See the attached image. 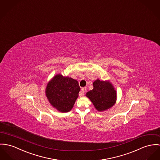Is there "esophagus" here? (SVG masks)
<instances>
[{
  "label": "esophagus",
  "mask_w": 160,
  "mask_h": 160,
  "mask_svg": "<svg viewBox=\"0 0 160 160\" xmlns=\"http://www.w3.org/2000/svg\"><path fill=\"white\" fill-rule=\"evenodd\" d=\"M86 90H87L86 88H85V87L81 89V91H80V94H79V96H83L84 95V93L86 92Z\"/></svg>",
  "instance_id": "esophagus-1"
}]
</instances>
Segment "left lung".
<instances>
[{
	"instance_id": "8db88e82",
	"label": "left lung",
	"mask_w": 160,
	"mask_h": 160,
	"mask_svg": "<svg viewBox=\"0 0 160 160\" xmlns=\"http://www.w3.org/2000/svg\"><path fill=\"white\" fill-rule=\"evenodd\" d=\"M93 89L88 92L86 96L98 110H106L114 105L116 92L111 83L98 79L93 83Z\"/></svg>"
}]
</instances>
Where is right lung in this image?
Instances as JSON below:
<instances>
[{
    "label": "right lung",
    "instance_id": "right-lung-1",
    "mask_svg": "<svg viewBox=\"0 0 160 160\" xmlns=\"http://www.w3.org/2000/svg\"><path fill=\"white\" fill-rule=\"evenodd\" d=\"M80 90L76 80L58 74L48 84L46 94L53 107L60 112H66L73 108Z\"/></svg>",
    "mask_w": 160,
    "mask_h": 160
}]
</instances>
